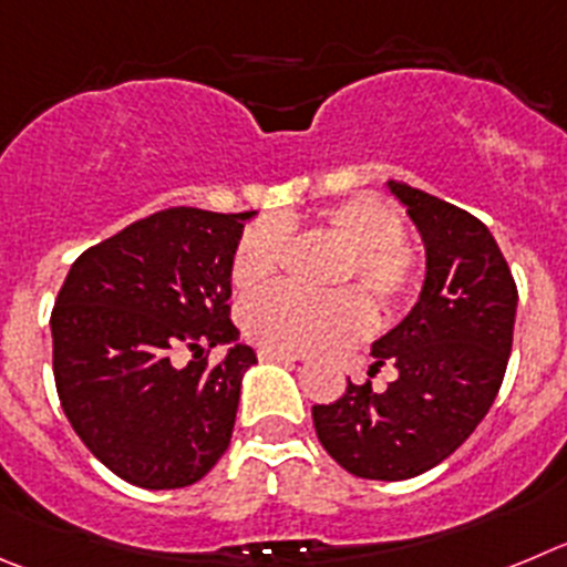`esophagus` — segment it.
<instances>
[{
    "mask_svg": "<svg viewBox=\"0 0 567 567\" xmlns=\"http://www.w3.org/2000/svg\"><path fill=\"white\" fill-rule=\"evenodd\" d=\"M259 361H274V363H296L301 361L293 352H282V349H259Z\"/></svg>",
    "mask_w": 567,
    "mask_h": 567,
    "instance_id": "1",
    "label": "esophagus"
}]
</instances>
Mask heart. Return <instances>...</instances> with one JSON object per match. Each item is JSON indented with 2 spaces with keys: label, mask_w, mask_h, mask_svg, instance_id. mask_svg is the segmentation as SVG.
<instances>
[{
  "label": "heart",
  "mask_w": 567,
  "mask_h": 567,
  "mask_svg": "<svg viewBox=\"0 0 567 567\" xmlns=\"http://www.w3.org/2000/svg\"><path fill=\"white\" fill-rule=\"evenodd\" d=\"M321 226L343 246L332 285L361 282L389 316L400 313L420 288V262L400 243L403 220L372 195L347 198L321 215ZM282 220H257L243 231L231 257V279L240 290H259L277 274L285 251ZM372 308L355 288L313 296L293 288L259 293L243 308V330L251 341L282 352H327L367 336Z\"/></svg>",
  "instance_id": "1"
}]
</instances>
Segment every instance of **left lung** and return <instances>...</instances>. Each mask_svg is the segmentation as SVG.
Listing matches in <instances>:
<instances>
[{"instance_id": "obj_1", "label": "left lung", "mask_w": 567, "mask_h": 567, "mask_svg": "<svg viewBox=\"0 0 567 567\" xmlns=\"http://www.w3.org/2000/svg\"><path fill=\"white\" fill-rule=\"evenodd\" d=\"M385 187L425 246L420 299L372 343L369 372L394 363L396 380L383 391L347 383L336 403L313 405V425L347 473L403 481L458 451L495 403L512 352L517 288L478 218L409 184Z\"/></svg>"}]
</instances>
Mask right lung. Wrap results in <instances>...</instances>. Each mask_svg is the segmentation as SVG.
Instances as JSON below:
<instances>
[{
  "instance_id": "1",
  "label": "right lung",
  "mask_w": 567,
  "mask_h": 567,
  "mask_svg": "<svg viewBox=\"0 0 567 567\" xmlns=\"http://www.w3.org/2000/svg\"><path fill=\"white\" fill-rule=\"evenodd\" d=\"M257 212L171 206L72 262L52 308L63 414L114 475L145 489L204 478L235 431L257 352L229 321L231 257ZM178 346L196 352L172 363ZM226 346L218 368L199 358Z\"/></svg>"
}]
</instances>
